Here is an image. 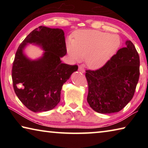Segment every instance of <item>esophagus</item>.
<instances>
[{
    "mask_svg": "<svg viewBox=\"0 0 148 148\" xmlns=\"http://www.w3.org/2000/svg\"><path fill=\"white\" fill-rule=\"evenodd\" d=\"M78 71H79V72H82V73H84V72H85V70H84V69L83 68V67L82 66H79V69H78Z\"/></svg>",
    "mask_w": 148,
    "mask_h": 148,
    "instance_id": "esophagus-1",
    "label": "esophagus"
}]
</instances>
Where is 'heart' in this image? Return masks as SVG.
I'll return each instance as SVG.
<instances>
[{"label": "heart", "mask_w": 148, "mask_h": 148, "mask_svg": "<svg viewBox=\"0 0 148 148\" xmlns=\"http://www.w3.org/2000/svg\"><path fill=\"white\" fill-rule=\"evenodd\" d=\"M121 45L117 34L95 30L76 32L74 38L68 39L66 50L74 61H80L85 57V63L91 69L101 68L113 57Z\"/></svg>", "instance_id": "1"}]
</instances>
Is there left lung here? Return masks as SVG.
Instances as JSON below:
<instances>
[{
  "label": "left lung",
  "mask_w": 148,
  "mask_h": 148,
  "mask_svg": "<svg viewBox=\"0 0 148 148\" xmlns=\"http://www.w3.org/2000/svg\"><path fill=\"white\" fill-rule=\"evenodd\" d=\"M125 44L101 69L86 71L87 101L98 113L118 112L134 96L140 76V58L131 41Z\"/></svg>",
  "instance_id": "8db88e82"
}]
</instances>
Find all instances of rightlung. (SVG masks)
<instances>
[{
	"label": "right lung",
	"instance_id": "right-lung-1",
	"mask_svg": "<svg viewBox=\"0 0 148 148\" xmlns=\"http://www.w3.org/2000/svg\"><path fill=\"white\" fill-rule=\"evenodd\" d=\"M28 43L38 45L45 50L42 57L31 60L23 53ZM66 54L62 29L40 26L27 36L17 49L12 77L14 91L27 108L34 112L54 108L61 100L62 86L77 71V65L62 63Z\"/></svg>",
	"mask_w": 148,
	"mask_h": 148
}]
</instances>
